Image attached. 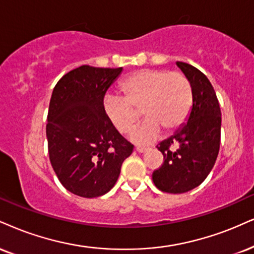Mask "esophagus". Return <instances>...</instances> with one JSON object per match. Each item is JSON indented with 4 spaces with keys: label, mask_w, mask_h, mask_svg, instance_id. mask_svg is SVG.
<instances>
[{
    "label": "esophagus",
    "mask_w": 254,
    "mask_h": 254,
    "mask_svg": "<svg viewBox=\"0 0 254 254\" xmlns=\"http://www.w3.org/2000/svg\"><path fill=\"white\" fill-rule=\"evenodd\" d=\"M148 149H149L148 147H141V146L136 147V152H139V153H145L148 151Z\"/></svg>",
    "instance_id": "obj_1"
}]
</instances>
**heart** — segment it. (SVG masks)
<instances>
[{"label": "heart", "mask_w": 254, "mask_h": 254, "mask_svg": "<svg viewBox=\"0 0 254 254\" xmlns=\"http://www.w3.org/2000/svg\"><path fill=\"white\" fill-rule=\"evenodd\" d=\"M124 98L106 95L102 107L118 132L128 134L135 127L139 113L146 119L132 134L137 143H149L161 130L172 133L189 118L193 102L192 86L184 74L161 69L135 71L122 81Z\"/></svg>", "instance_id": "heart-1"}]
</instances>
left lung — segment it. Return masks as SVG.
<instances>
[{
    "label": "left lung",
    "mask_w": 254,
    "mask_h": 254,
    "mask_svg": "<svg viewBox=\"0 0 254 254\" xmlns=\"http://www.w3.org/2000/svg\"><path fill=\"white\" fill-rule=\"evenodd\" d=\"M177 65L192 86V108L183 126L159 143L165 161L152 175L159 190L174 194L189 192L206 179L217 160L221 129L220 106L209 80L189 64Z\"/></svg>",
    "instance_id": "1"
}]
</instances>
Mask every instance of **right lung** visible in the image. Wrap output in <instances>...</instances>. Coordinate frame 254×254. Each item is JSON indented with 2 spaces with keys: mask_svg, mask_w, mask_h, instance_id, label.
<instances>
[{
  "mask_svg": "<svg viewBox=\"0 0 254 254\" xmlns=\"http://www.w3.org/2000/svg\"><path fill=\"white\" fill-rule=\"evenodd\" d=\"M122 68L81 65L59 80L49 102L46 133L55 174L65 190L83 198L109 192L133 145L112 126L103 96Z\"/></svg>",
  "mask_w": 254,
  "mask_h": 254,
  "instance_id": "add662e5",
  "label": "right lung"
}]
</instances>
